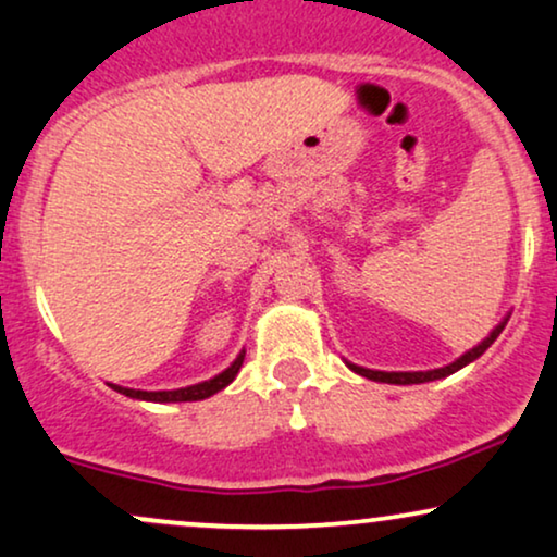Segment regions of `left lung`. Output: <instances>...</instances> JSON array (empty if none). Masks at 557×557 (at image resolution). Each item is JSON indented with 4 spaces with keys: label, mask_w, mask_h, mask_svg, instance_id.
<instances>
[{
    "label": "left lung",
    "mask_w": 557,
    "mask_h": 557,
    "mask_svg": "<svg viewBox=\"0 0 557 557\" xmlns=\"http://www.w3.org/2000/svg\"><path fill=\"white\" fill-rule=\"evenodd\" d=\"M506 322H509V314H506V318L500 320L496 327H493V331L488 333V338H483L475 348H470L468 354H462V356H459V359H455L451 363H446V367H442V369H429V372H376V369L356 367V363H351V361H346V363H348V369H351V372L367 376V380H372V382H384V384H423V382L444 380V376L459 372V369L468 367V363L480 359V356L488 351V348L493 346V341H496L498 335H500V331H504V327H506Z\"/></svg>",
    "instance_id": "left-lung-1"
}]
</instances>
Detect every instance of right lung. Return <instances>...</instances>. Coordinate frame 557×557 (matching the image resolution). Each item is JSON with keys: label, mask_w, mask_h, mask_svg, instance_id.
<instances>
[{"label": "right lung", "mask_w": 557, "mask_h": 557, "mask_svg": "<svg viewBox=\"0 0 557 557\" xmlns=\"http://www.w3.org/2000/svg\"><path fill=\"white\" fill-rule=\"evenodd\" d=\"M245 361V351L237 354V359L224 369L222 374L211 376V380L190 384V387H181V389H160V393H147V389H132V387H121V384H111L115 393L134 397V400H147V403H194V400H206V397L216 395L219 389H224L226 384L235 380L239 367Z\"/></svg>", "instance_id": "1"}]
</instances>
